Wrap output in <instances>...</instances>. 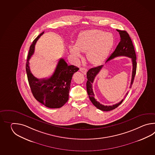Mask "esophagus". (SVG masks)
I'll return each instance as SVG.
<instances>
[{
    "label": "esophagus",
    "instance_id": "1",
    "mask_svg": "<svg viewBox=\"0 0 155 155\" xmlns=\"http://www.w3.org/2000/svg\"><path fill=\"white\" fill-rule=\"evenodd\" d=\"M80 71L81 73H83L85 75L86 73H87V69H86V68H80Z\"/></svg>",
    "mask_w": 155,
    "mask_h": 155
}]
</instances>
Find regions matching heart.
<instances>
[{"label":"heart","instance_id":"obj_1","mask_svg":"<svg viewBox=\"0 0 155 155\" xmlns=\"http://www.w3.org/2000/svg\"><path fill=\"white\" fill-rule=\"evenodd\" d=\"M114 44V38L110 33L98 29L83 31L79 36L75 46L70 47V52L79 61L86 53V58L93 65L102 64L107 58Z\"/></svg>","mask_w":155,"mask_h":155}]
</instances>
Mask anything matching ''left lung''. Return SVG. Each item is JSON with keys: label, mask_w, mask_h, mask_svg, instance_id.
Here are the masks:
<instances>
[{"label": "left lung", "mask_w": 155, "mask_h": 155, "mask_svg": "<svg viewBox=\"0 0 155 155\" xmlns=\"http://www.w3.org/2000/svg\"><path fill=\"white\" fill-rule=\"evenodd\" d=\"M117 31L119 33L120 36V41L118 45L116 47L115 51L112 53V54L109 56V58L106 61V63L109 61L111 59H113L116 57L118 56H126L131 58L132 62V79L131 84L130 86V88L131 87L132 85L134 82V80L135 78L136 68H137V63H136V55L135 53L134 46L132 42L131 39L129 36V34L125 30H120L117 29ZM103 67V65L101 66H97L96 68H91L88 70L86 74V76L87 81L86 82V89L88 94L89 98L90 101L92 102L93 105L97 107V109L102 110L104 111H109L112 110L117 107L121 103L124 99L117 104H116L112 106H104L101 104L100 102L97 101L94 97V94L92 90V84L94 81L96 76L99 74L101 69ZM128 93L126 94L125 98L127 96Z\"/></svg>", "instance_id": "obj_1"}]
</instances>
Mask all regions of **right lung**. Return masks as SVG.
I'll use <instances>...</instances> for the list:
<instances>
[{
  "mask_svg": "<svg viewBox=\"0 0 155 155\" xmlns=\"http://www.w3.org/2000/svg\"><path fill=\"white\" fill-rule=\"evenodd\" d=\"M44 33L37 36L30 46L26 64L27 77L31 92L37 101L49 108H60L69 99L72 76L79 69L74 65H68L64 59L61 58L54 73L49 78L39 79L33 75L30 70L29 60L34 53L37 40Z\"/></svg>",
  "mask_w": 155,
  "mask_h": 155,
  "instance_id": "obj_1",
  "label": "right lung"
}]
</instances>
